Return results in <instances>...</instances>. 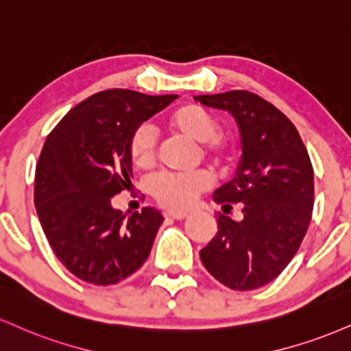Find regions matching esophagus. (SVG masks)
<instances>
[{
    "instance_id": "esophagus-1",
    "label": "esophagus",
    "mask_w": 351,
    "mask_h": 351,
    "mask_svg": "<svg viewBox=\"0 0 351 351\" xmlns=\"http://www.w3.org/2000/svg\"><path fill=\"white\" fill-rule=\"evenodd\" d=\"M165 217H167V219H176V221H183V219L188 217V214L181 213V210H167V213H165Z\"/></svg>"
}]
</instances>
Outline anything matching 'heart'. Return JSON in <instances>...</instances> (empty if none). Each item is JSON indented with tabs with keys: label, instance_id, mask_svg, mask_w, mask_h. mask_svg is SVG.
I'll return each instance as SVG.
<instances>
[{
	"label": "heart",
	"instance_id": "obj_1",
	"mask_svg": "<svg viewBox=\"0 0 351 351\" xmlns=\"http://www.w3.org/2000/svg\"><path fill=\"white\" fill-rule=\"evenodd\" d=\"M167 125L175 132L202 143V152L214 167L227 168L234 162L235 149L226 138L217 137L219 124L214 116L196 104H183L167 116ZM129 157L141 170L149 171L157 163V135L149 124H141L130 134ZM213 176L208 171L163 173L152 181V196L163 208L184 210L191 208L201 193L208 191Z\"/></svg>",
	"mask_w": 351,
	"mask_h": 351
}]
</instances>
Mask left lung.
<instances>
[{
  "instance_id": "8db88e82",
  "label": "left lung",
  "mask_w": 351,
  "mask_h": 351,
  "mask_svg": "<svg viewBox=\"0 0 351 351\" xmlns=\"http://www.w3.org/2000/svg\"><path fill=\"white\" fill-rule=\"evenodd\" d=\"M194 99L237 121L242 158L234 180L213 199L223 213L242 206V221L217 216V234L199 252L206 269L235 291L258 289L289 265L314 208V170L298 129L280 109L250 91Z\"/></svg>"
}]
</instances>
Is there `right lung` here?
I'll return each mask as SVG.
<instances>
[{"label": "right lung", "instance_id": "1", "mask_svg": "<svg viewBox=\"0 0 351 351\" xmlns=\"http://www.w3.org/2000/svg\"><path fill=\"white\" fill-rule=\"evenodd\" d=\"M176 98L101 91L49 134L36 167L34 202L55 255L80 280L116 285L149 258L162 213L143 208L124 221L111 197L132 184L130 134Z\"/></svg>", "mask_w": 351, "mask_h": 351}]
</instances>
